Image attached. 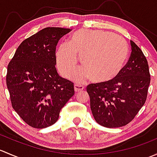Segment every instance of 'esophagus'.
Returning <instances> with one entry per match:
<instances>
[{
	"instance_id": "1",
	"label": "esophagus",
	"mask_w": 157,
	"mask_h": 157,
	"mask_svg": "<svg viewBox=\"0 0 157 157\" xmlns=\"http://www.w3.org/2000/svg\"><path fill=\"white\" fill-rule=\"evenodd\" d=\"M83 90H84V86H82V85H80V84L74 85V90H75L76 92L82 91Z\"/></svg>"
}]
</instances>
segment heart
I'll return each instance as SVG.
<instances>
[{"label": "heart", "mask_w": 157, "mask_h": 157, "mask_svg": "<svg viewBox=\"0 0 157 157\" xmlns=\"http://www.w3.org/2000/svg\"><path fill=\"white\" fill-rule=\"evenodd\" d=\"M126 41L121 36L102 30L80 29L64 42L56 52L57 67L64 77H68L78 61L84 65L72 74L77 82L91 77L95 83L110 81L119 74L128 58Z\"/></svg>", "instance_id": "obj_1"}]
</instances>
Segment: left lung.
<instances>
[{
    "label": "left lung",
    "instance_id": "8db88e82",
    "mask_svg": "<svg viewBox=\"0 0 157 157\" xmlns=\"http://www.w3.org/2000/svg\"><path fill=\"white\" fill-rule=\"evenodd\" d=\"M131 45L129 60L115 78L86 87L93 117L104 127L126 125L146 102L150 83L148 63L140 48L131 40Z\"/></svg>",
    "mask_w": 157,
    "mask_h": 157
}]
</instances>
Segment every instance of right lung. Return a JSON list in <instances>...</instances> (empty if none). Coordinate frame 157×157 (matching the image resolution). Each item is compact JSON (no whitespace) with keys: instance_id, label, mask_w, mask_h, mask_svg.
Here are the masks:
<instances>
[{"instance_id":"obj_1","label":"right lung","mask_w":157,"mask_h":157,"mask_svg":"<svg viewBox=\"0 0 157 157\" xmlns=\"http://www.w3.org/2000/svg\"><path fill=\"white\" fill-rule=\"evenodd\" d=\"M71 29L47 27L20 45L7 66V86L11 103L31 127L55 124L61 109L74 95V83L57 72L55 50Z\"/></svg>"}]
</instances>
